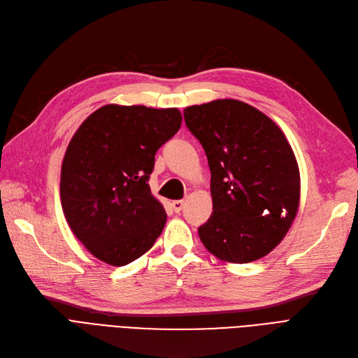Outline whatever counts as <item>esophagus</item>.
Segmentation results:
<instances>
[{
	"instance_id": "1",
	"label": "esophagus",
	"mask_w": 358,
	"mask_h": 358,
	"mask_svg": "<svg viewBox=\"0 0 358 358\" xmlns=\"http://www.w3.org/2000/svg\"><path fill=\"white\" fill-rule=\"evenodd\" d=\"M171 205H172V209H174L176 213L178 214V213H181V209L184 206V201H174Z\"/></svg>"
}]
</instances>
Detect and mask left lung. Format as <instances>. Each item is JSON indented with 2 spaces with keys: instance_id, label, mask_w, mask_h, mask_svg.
Returning a JSON list of instances; mask_svg holds the SVG:
<instances>
[{
  "instance_id": "1",
  "label": "left lung",
  "mask_w": 358,
  "mask_h": 358,
  "mask_svg": "<svg viewBox=\"0 0 358 358\" xmlns=\"http://www.w3.org/2000/svg\"><path fill=\"white\" fill-rule=\"evenodd\" d=\"M210 169L213 214L199 227L210 254L233 264L270 254L292 226L299 206L296 157L271 119L239 100L184 109Z\"/></svg>"
}]
</instances>
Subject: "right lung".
Instances as JSON below:
<instances>
[{
    "label": "right lung",
    "instance_id": "obj_1",
    "mask_svg": "<svg viewBox=\"0 0 358 358\" xmlns=\"http://www.w3.org/2000/svg\"><path fill=\"white\" fill-rule=\"evenodd\" d=\"M178 109L106 104L91 113L66 149L62 208L90 254L115 267L144 255L166 214L150 192L157 149L181 127Z\"/></svg>",
    "mask_w": 358,
    "mask_h": 358
}]
</instances>
